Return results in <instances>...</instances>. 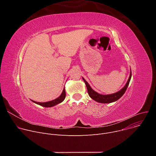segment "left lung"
<instances>
[{
    "label": "left lung",
    "mask_w": 156,
    "mask_h": 156,
    "mask_svg": "<svg viewBox=\"0 0 156 156\" xmlns=\"http://www.w3.org/2000/svg\"><path fill=\"white\" fill-rule=\"evenodd\" d=\"M131 77V72H130L129 77L127 83H126L125 86L121 90H120L119 91H118L114 94H107V95H102V94L98 93L97 92H96L95 91H94L93 90L91 87L90 86V84H89V83L84 79V78L82 77V78L86 84L88 94L91 97V98H92L93 100L96 101V102L106 104V103H111V102H113L117 101L124 94V93H125L126 89L128 86V84L129 83Z\"/></svg>",
    "instance_id": "obj_1"
}]
</instances>
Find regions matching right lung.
<instances>
[{"label":"right lung","mask_w":156,"mask_h":156,"mask_svg":"<svg viewBox=\"0 0 156 156\" xmlns=\"http://www.w3.org/2000/svg\"><path fill=\"white\" fill-rule=\"evenodd\" d=\"M65 96H66V93H65V88H63V91L61 94V95L57 98V99H54V100H52V101H48V102H36V101H32L33 102L38 104V105H40L42 107H53L57 104H58L60 103H61L62 101H63V100L65 99Z\"/></svg>","instance_id":"obj_1"}]
</instances>
